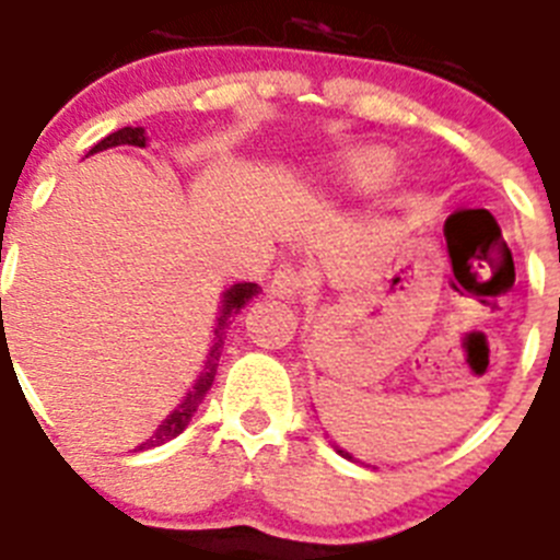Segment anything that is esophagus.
Masks as SVG:
<instances>
[{"mask_svg":"<svg viewBox=\"0 0 560 560\" xmlns=\"http://www.w3.org/2000/svg\"><path fill=\"white\" fill-rule=\"evenodd\" d=\"M308 285V275H305L303 269H296V266L291 264H283L280 269L271 275L269 280V291L275 296H283V300H291V296H296L300 291Z\"/></svg>","mask_w":560,"mask_h":560,"instance_id":"obj_1","label":"esophagus"}]
</instances>
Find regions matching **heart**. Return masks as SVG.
Masks as SVG:
<instances>
[{
  "label": "heart",
  "mask_w": 560,
  "mask_h": 560,
  "mask_svg": "<svg viewBox=\"0 0 560 560\" xmlns=\"http://www.w3.org/2000/svg\"><path fill=\"white\" fill-rule=\"evenodd\" d=\"M348 176L350 185L359 190H378L389 176V160L378 151H364L350 160Z\"/></svg>",
  "instance_id": "b5f03b06"
}]
</instances>
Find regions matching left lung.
<instances>
[{
  "label": "left lung",
  "instance_id": "left-lung-1",
  "mask_svg": "<svg viewBox=\"0 0 560 560\" xmlns=\"http://www.w3.org/2000/svg\"><path fill=\"white\" fill-rule=\"evenodd\" d=\"M336 452H339V454H341V457H348V454H345V452H341V448H336Z\"/></svg>",
  "mask_w": 560,
  "mask_h": 560
}]
</instances>
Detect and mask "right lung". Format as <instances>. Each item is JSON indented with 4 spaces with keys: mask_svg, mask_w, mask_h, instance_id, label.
Listing matches in <instances>:
<instances>
[{
    "mask_svg": "<svg viewBox=\"0 0 560 560\" xmlns=\"http://www.w3.org/2000/svg\"><path fill=\"white\" fill-rule=\"evenodd\" d=\"M114 145L145 148V128H131V126L120 128V131H114V133H108V137H103V140L97 142V145L92 148L89 153L106 151V148H114ZM257 291H260L257 289V283H235L224 291V300H221V308H219V325H215V339H212V348H210V353H207L201 375L196 378V384H192V389L185 395V400H182L179 407L173 409V412L162 420L160 429H156V432L151 434V440H148V443H142L140 448L162 446V443H167V440H173L176 434L185 432L187 423H190V418L196 415V409L201 407L205 395L210 393L212 381H215V370H219L221 350H224V336H226V328H230V323H232V316L244 308V305L249 303Z\"/></svg>",
    "mask_w": 560,
    "mask_h": 560,
    "instance_id": "obj_1",
    "label": "right lung"
}]
</instances>
